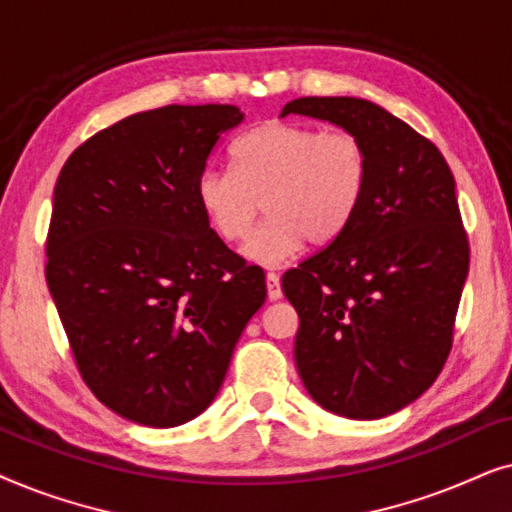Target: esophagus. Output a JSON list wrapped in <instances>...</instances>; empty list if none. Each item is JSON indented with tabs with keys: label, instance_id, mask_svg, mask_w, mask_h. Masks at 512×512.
<instances>
[{
	"label": "esophagus",
	"instance_id": "esophagus-1",
	"mask_svg": "<svg viewBox=\"0 0 512 512\" xmlns=\"http://www.w3.org/2000/svg\"><path fill=\"white\" fill-rule=\"evenodd\" d=\"M265 286H268V298L270 300H279L284 296L277 272H268V275H265Z\"/></svg>",
	"mask_w": 512,
	"mask_h": 512
}]
</instances>
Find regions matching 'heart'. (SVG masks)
<instances>
[{"label": "heart", "mask_w": 512, "mask_h": 512, "mask_svg": "<svg viewBox=\"0 0 512 512\" xmlns=\"http://www.w3.org/2000/svg\"><path fill=\"white\" fill-rule=\"evenodd\" d=\"M368 186V153L352 132L291 121H263L230 146V172L205 170L195 200L223 242H244L268 221L244 254L263 265L303 249L328 247L349 228Z\"/></svg>", "instance_id": "b5f03b06"}]
</instances>
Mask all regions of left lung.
I'll use <instances>...</instances> for the list:
<instances>
[{
	"label": "left lung",
	"mask_w": 512,
	"mask_h": 512,
	"mask_svg": "<svg viewBox=\"0 0 512 512\" xmlns=\"http://www.w3.org/2000/svg\"><path fill=\"white\" fill-rule=\"evenodd\" d=\"M331 121L368 153L349 228L282 279L296 307V366L321 408L380 419L436 382L468 275L454 177L436 144L359 97H298L282 116Z\"/></svg>",
	"instance_id": "8db88e82"
}]
</instances>
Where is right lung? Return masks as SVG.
Returning <instances> with one entry per match:
<instances>
[{"mask_svg": "<svg viewBox=\"0 0 512 512\" xmlns=\"http://www.w3.org/2000/svg\"><path fill=\"white\" fill-rule=\"evenodd\" d=\"M233 104H170L86 139L62 167L46 282L76 368L116 415L179 426L219 394L265 275L207 226L195 184Z\"/></svg>", "mask_w": 512, "mask_h": 512, "instance_id": "obj_1", "label": "right lung"}]
</instances>
